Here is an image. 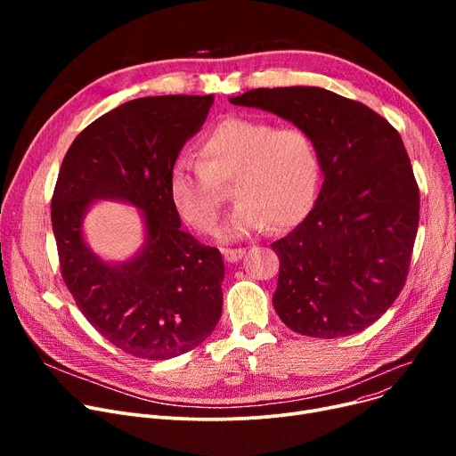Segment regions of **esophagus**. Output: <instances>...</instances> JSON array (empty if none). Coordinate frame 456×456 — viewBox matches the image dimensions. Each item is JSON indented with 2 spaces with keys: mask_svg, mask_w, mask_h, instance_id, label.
<instances>
[{
  "mask_svg": "<svg viewBox=\"0 0 456 456\" xmlns=\"http://www.w3.org/2000/svg\"><path fill=\"white\" fill-rule=\"evenodd\" d=\"M222 253H224V258L227 262H236V260H240L246 255V249H242V248H238V249L225 248V249H222Z\"/></svg>",
  "mask_w": 456,
  "mask_h": 456,
  "instance_id": "esophagus-1",
  "label": "esophagus"
}]
</instances>
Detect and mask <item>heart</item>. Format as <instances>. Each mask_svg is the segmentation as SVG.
I'll list each match as a JSON object with an SVG mask.
<instances>
[{"label": "heart", "instance_id": "obj_1", "mask_svg": "<svg viewBox=\"0 0 456 456\" xmlns=\"http://www.w3.org/2000/svg\"><path fill=\"white\" fill-rule=\"evenodd\" d=\"M200 157H179L167 175L174 207L200 231L218 222L224 184L234 183L238 200L218 231L224 238L249 236L270 224L294 227L316 201L322 162L313 134L303 127L227 116L203 134Z\"/></svg>", "mask_w": 456, "mask_h": 456}]
</instances>
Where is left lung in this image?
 <instances>
[{
	"instance_id": "1",
	"label": "left lung",
	"mask_w": 456,
	"mask_h": 456,
	"mask_svg": "<svg viewBox=\"0 0 456 456\" xmlns=\"http://www.w3.org/2000/svg\"><path fill=\"white\" fill-rule=\"evenodd\" d=\"M231 103L289 119L320 153L314 208L272 244L279 318L313 338L364 330L403 290L418 232L419 188L399 133L364 103L318 86L255 88Z\"/></svg>"
}]
</instances>
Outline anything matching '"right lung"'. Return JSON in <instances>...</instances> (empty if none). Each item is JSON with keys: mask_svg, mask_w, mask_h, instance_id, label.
I'll list each match as a JSON object with an SVG mask.
<instances>
[{"mask_svg": "<svg viewBox=\"0 0 456 456\" xmlns=\"http://www.w3.org/2000/svg\"><path fill=\"white\" fill-rule=\"evenodd\" d=\"M214 95H153L116 107L83 129L64 155L52 200L61 273L83 316L133 356L166 361L198 347L222 316V253L181 231L167 175ZM95 199L142 210L147 244L109 265L82 240Z\"/></svg>", "mask_w": 456, "mask_h": 456, "instance_id": "add662e5", "label": "right lung"}]
</instances>
